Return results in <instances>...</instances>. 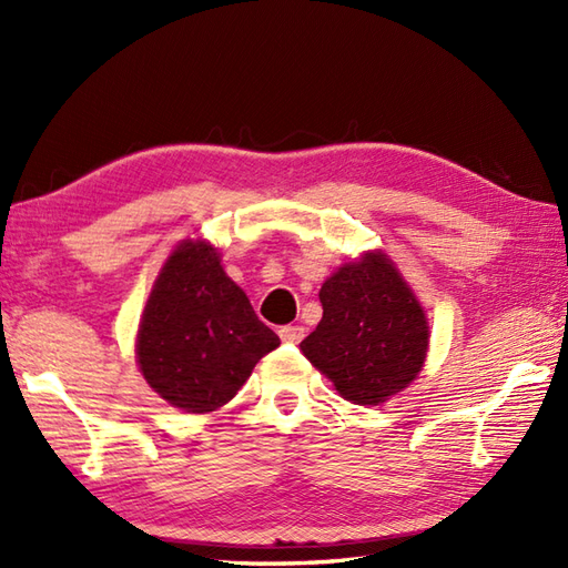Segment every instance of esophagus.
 Returning a JSON list of instances; mask_svg holds the SVG:
<instances>
[{
	"instance_id": "esophagus-1",
	"label": "esophagus",
	"mask_w": 568,
	"mask_h": 568,
	"mask_svg": "<svg viewBox=\"0 0 568 568\" xmlns=\"http://www.w3.org/2000/svg\"><path fill=\"white\" fill-rule=\"evenodd\" d=\"M277 334H281V339L287 342V344H300V342H303V336H305V327H300V324H297V327L287 324V327H281V332H277Z\"/></svg>"
}]
</instances>
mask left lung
Returning a JSON list of instances; mask_svg holds the SVG:
<instances>
[{
    "label": "left lung",
    "mask_w": 568,
    "mask_h": 568,
    "mask_svg": "<svg viewBox=\"0 0 568 568\" xmlns=\"http://www.w3.org/2000/svg\"><path fill=\"white\" fill-rule=\"evenodd\" d=\"M322 320L300 348L348 403L378 405L425 366V310L381 251L342 265L320 291Z\"/></svg>",
    "instance_id": "1"
}]
</instances>
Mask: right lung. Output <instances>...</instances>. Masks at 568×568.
Listing matches in <instances>:
<instances>
[{"label": "right lung", "mask_w": 568, "mask_h": 568, "mask_svg": "<svg viewBox=\"0 0 568 568\" xmlns=\"http://www.w3.org/2000/svg\"><path fill=\"white\" fill-rule=\"evenodd\" d=\"M281 344L207 241H183L155 277L136 336L143 378L185 413L226 405Z\"/></svg>", "instance_id": "obj_1"}]
</instances>
